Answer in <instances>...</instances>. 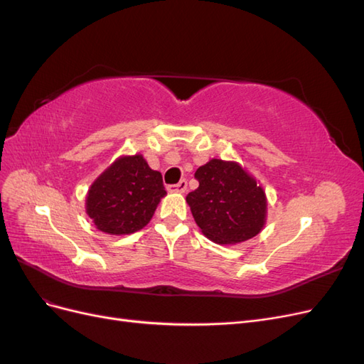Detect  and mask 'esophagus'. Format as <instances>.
<instances>
[{
  "label": "esophagus",
  "instance_id": "esophagus-1",
  "mask_svg": "<svg viewBox=\"0 0 364 364\" xmlns=\"http://www.w3.org/2000/svg\"><path fill=\"white\" fill-rule=\"evenodd\" d=\"M186 181L185 179H182L181 182H178V183H174V185H168V191H171V193H185V190H186Z\"/></svg>",
  "mask_w": 364,
  "mask_h": 364
}]
</instances>
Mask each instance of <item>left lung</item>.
Wrapping results in <instances>:
<instances>
[{
    "mask_svg": "<svg viewBox=\"0 0 364 364\" xmlns=\"http://www.w3.org/2000/svg\"><path fill=\"white\" fill-rule=\"evenodd\" d=\"M199 188L186 196L203 235L218 245L253 238L266 223V194L235 162L213 159L197 168Z\"/></svg>",
    "mask_w": 364,
    "mask_h": 364,
    "instance_id": "left-lung-1",
    "label": "left lung"
}]
</instances>
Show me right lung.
Returning <instances> with one entry per match:
<instances>
[{
    "mask_svg": "<svg viewBox=\"0 0 364 364\" xmlns=\"http://www.w3.org/2000/svg\"><path fill=\"white\" fill-rule=\"evenodd\" d=\"M165 194L161 173L151 170L144 158L123 156L91 185L86 213L103 232L134 234L150 222Z\"/></svg>",
    "mask_w": 364,
    "mask_h": 364,
    "instance_id": "add662e5",
    "label": "right lung"
}]
</instances>
